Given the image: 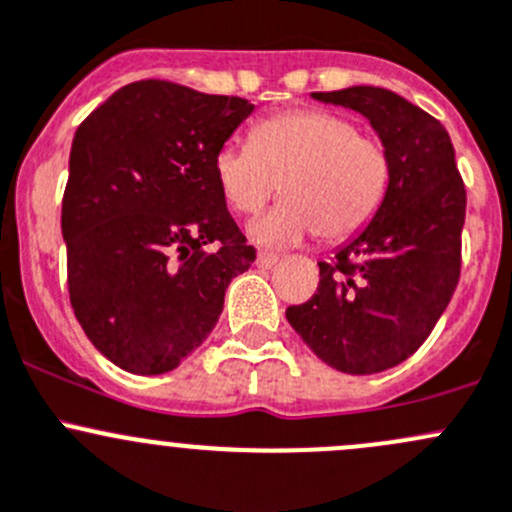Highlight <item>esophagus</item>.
I'll return each mask as SVG.
<instances>
[{"instance_id":"34e87169","label":"esophagus","mask_w":512,"mask_h":512,"mask_svg":"<svg viewBox=\"0 0 512 512\" xmlns=\"http://www.w3.org/2000/svg\"><path fill=\"white\" fill-rule=\"evenodd\" d=\"M277 262H280V255H275V252H257V267H262V270H270V267H275Z\"/></svg>"}]
</instances>
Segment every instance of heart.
<instances>
[{
  "label": "heart",
  "mask_w": 512,
  "mask_h": 512,
  "mask_svg": "<svg viewBox=\"0 0 512 512\" xmlns=\"http://www.w3.org/2000/svg\"><path fill=\"white\" fill-rule=\"evenodd\" d=\"M213 170L227 205L242 215L260 213L277 188L285 195L250 227L265 245H292L314 232L327 245L359 235L384 203L391 178L384 143L322 108L265 118L252 128V143H225Z\"/></svg>",
  "instance_id": "1"
}]
</instances>
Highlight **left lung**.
<instances>
[{"mask_svg": "<svg viewBox=\"0 0 512 512\" xmlns=\"http://www.w3.org/2000/svg\"><path fill=\"white\" fill-rule=\"evenodd\" d=\"M312 96L369 118L391 178L371 223L319 262L317 292L287 307V322L324 364L376 374L426 342L456 292L466 185L441 121L394 91L352 86Z\"/></svg>", "mask_w": 512, "mask_h": 512, "instance_id": "obj_1", "label": "left lung"}]
</instances>
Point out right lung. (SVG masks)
Listing matches in <instances>:
<instances>
[{"label": "right lung", "instance_id": "add662e5", "mask_svg": "<svg viewBox=\"0 0 512 512\" xmlns=\"http://www.w3.org/2000/svg\"><path fill=\"white\" fill-rule=\"evenodd\" d=\"M237 96L133 81L76 128L61 203L66 275L91 344L131 374H165L208 339L247 245L215 153L252 113Z\"/></svg>", "mask_w": 512, "mask_h": 512}]
</instances>
